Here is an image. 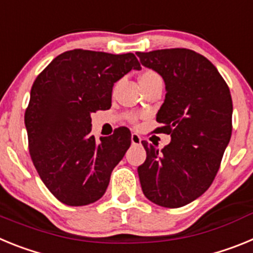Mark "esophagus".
<instances>
[{
  "label": "esophagus",
  "mask_w": 253,
  "mask_h": 253,
  "mask_svg": "<svg viewBox=\"0 0 253 253\" xmlns=\"http://www.w3.org/2000/svg\"><path fill=\"white\" fill-rule=\"evenodd\" d=\"M142 140H143V138L140 137L138 133L131 134V144H134V146H138V144H140V143H142Z\"/></svg>",
  "instance_id": "esophagus-1"
}]
</instances>
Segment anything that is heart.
I'll return each instance as SVG.
<instances>
[{
  "label": "heart",
  "instance_id": "1",
  "mask_svg": "<svg viewBox=\"0 0 253 253\" xmlns=\"http://www.w3.org/2000/svg\"><path fill=\"white\" fill-rule=\"evenodd\" d=\"M160 78H161L160 75H158L157 72H154V71H152V69H147V71H143L142 75L139 76V82L140 84H147V82L154 81V80H160ZM129 120H130L131 123H137L138 115L131 114V115H129Z\"/></svg>",
  "mask_w": 253,
  "mask_h": 253
}]
</instances>
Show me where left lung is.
<instances>
[{
	"mask_svg": "<svg viewBox=\"0 0 253 253\" xmlns=\"http://www.w3.org/2000/svg\"><path fill=\"white\" fill-rule=\"evenodd\" d=\"M140 63L160 73L166 99L154 131L171 135L158 151L143 140L147 158L138 167L143 194L154 204L181 208L207 191L232 135V97L218 69L185 48L138 51Z\"/></svg>",
	"mask_w": 253,
	"mask_h": 253,
	"instance_id": "obj_1",
	"label": "left lung"
}]
</instances>
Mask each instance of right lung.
<instances>
[{
	"label": "right lung",
	"mask_w": 253,
	"mask_h": 253,
	"mask_svg": "<svg viewBox=\"0 0 253 253\" xmlns=\"http://www.w3.org/2000/svg\"><path fill=\"white\" fill-rule=\"evenodd\" d=\"M139 68L133 53L73 49L55 57L35 78L25 110L29 152L42 181L60 203L88 205L106 191L131 134L122 126L96 143L91 114L110 109L114 84Z\"/></svg>",
	"instance_id": "right-lung-1"
}]
</instances>
